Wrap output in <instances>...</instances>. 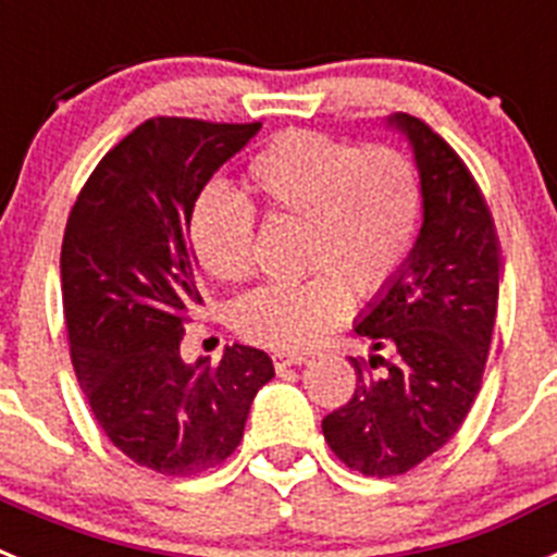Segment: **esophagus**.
<instances>
[{"label": "esophagus", "instance_id": "1", "mask_svg": "<svg viewBox=\"0 0 557 557\" xmlns=\"http://www.w3.org/2000/svg\"><path fill=\"white\" fill-rule=\"evenodd\" d=\"M304 362H307V357H304V354H284V351L273 354V366L278 373L287 371V368L304 366Z\"/></svg>", "mask_w": 557, "mask_h": 557}]
</instances>
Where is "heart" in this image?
I'll list each match as a JSON object with an SVG mask.
<instances>
[{
	"instance_id": "b5f03b06",
	"label": "heart",
	"mask_w": 557,
	"mask_h": 557,
	"mask_svg": "<svg viewBox=\"0 0 557 557\" xmlns=\"http://www.w3.org/2000/svg\"><path fill=\"white\" fill-rule=\"evenodd\" d=\"M245 198L203 191L189 214L200 268L236 284L250 273L253 211L298 223V268L289 284H264L231 309L236 334L273 351H301L346 314L348 289L373 298L393 284L418 234L421 175L405 150L354 147L314 131H287L250 159Z\"/></svg>"
}]
</instances>
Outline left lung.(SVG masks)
Here are the masks:
<instances>
[{"mask_svg":"<svg viewBox=\"0 0 557 557\" xmlns=\"http://www.w3.org/2000/svg\"><path fill=\"white\" fill-rule=\"evenodd\" d=\"M421 175V231L401 273L354 321L371 339L357 391L323 418L348 469L396 476L449 444L480 393L499 298V243L469 166L430 125L393 113ZM388 359H384V354Z\"/></svg>","mask_w":557,"mask_h":557,"instance_id":"8db88e82","label":"left lung"}]
</instances>
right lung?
<instances>
[{
  "label": "right lung",
  "instance_id": "add662e5",
  "mask_svg": "<svg viewBox=\"0 0 557 557\" xmlns=\"http://www.w3.org/2000/svg\"><path fill=\"white\" fill-rule=\"evenodd\" d=\"M259 127L147 120L106 152L69 214L61 289L77 382L108 441L159 474L220 466L275 376L268 354L239 343L218 366L181 357L200 307L191 206Z\"/></svg>",
  "mask_w": 557,
  "mask_h": 557
}]
</instances>
